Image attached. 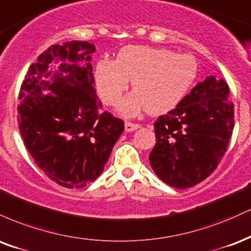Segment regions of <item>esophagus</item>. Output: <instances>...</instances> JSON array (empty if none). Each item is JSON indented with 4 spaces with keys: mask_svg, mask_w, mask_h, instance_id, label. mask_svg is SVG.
Instances as JSON below:
<instances>
[{
    "mask_svg": "<svg viewBox=\"0 0 251 251\" xmlns=\"http://www.w3.org/2000/svg\"><path fill=\"white\" fill-rule=\"evenodd\" d=\"M140 128V125H137V123H131V122H126L125 123V129L126 132H131L134 130H136V129Z\"/></svg>",
    "mask_w": 251,
    "mask_h": 251,
    "instance_id": "1",
    "label": "esophagus"
}]
</instances>
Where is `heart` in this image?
I'll use <instances>...</instances> for the list:
<instances>
[{
    "mask_svg": "<svg viewBox=\"0 0 251 251\" xmlns=\"http://www.w3.org/2000/svg\"><path fill=\"white\" fill-rule=\"evenodd\" d=\"M199 73L195 57L148 46H126L116 60L101 58L95 66L96 89L107 105H115L132 79V91L121 101L119 111L131 117L147 109L166 114L187 95Z\"/></svg>",
    "mask_w": 251,
    "mask_h": 251,
    "instance_id": "b5f03b06",
    "label": "heart"
}]
</instances>
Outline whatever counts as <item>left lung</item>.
Wrapping results in <instances>:
<instances>
[{
    "label": "left lung",
    "instance_id": "1",
    "mask_svg": "<svg viewBox=\"0 0 251 251\" xmlns=\"http://www.w3.org/2000/svg\"><path fill=\"white\" fill-rule=\"evenodd\" d=\"M149 161L158 178L178 189L194 187L216 169L234 129V103L225 79L208 76L175 109L154 123Z\"/></svg>",
    "mask_w": 251,
    "mask_h": 251
}]
</instances>
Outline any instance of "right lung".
Instances as JSON below:
<instances>
[{
  "label": "right lung",
  "mask_w": 251,
  "mask_h": 251,
  "mask_svg": "<svg viewBox=\"0 0 251 251\" xmlns=\"http://www.w3.org/2000/svg\"><path fill=\"white\" fill-rule=\"evenodd\" d=\"M95 50L85 41L49 47L21 85L17 121L25 148L46 175L64 188L95 181L125 129L122 120L101 111L90 64ZM57 63V72L49 70Z\"/></svg>",
  "instance_id": "obj_1"
}]
</instances>
